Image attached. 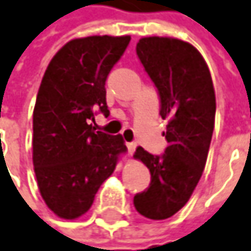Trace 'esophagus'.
<instances>
[{
    "mask_svg": "<svg viewBox=\"0 0 251 251\" xmlns=\"http://www.w3.org/2000/svg\"><path fill=\"white\" fill-rule=\"evenodd\" d=\"M135 147H137L135 143H127V148H128V152H130V154H132V152L135 151Z\"/></svg>",
    "mask_w": 251,
    "mask_h": 251,
    "instance_id": "obj_1",
    "label": "esophagus"
}]
</instances>
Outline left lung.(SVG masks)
<instances>
[{
	"label": "left lung",
	"mask_w": 251,
	"mask_h": 251,
	"mask_svg": "<svg viewBox=\"0 0 251 251\" xmlns=\"http://www.w3.org/2000/svg\"><path fill=\"white\" fill-rule=\"evenodd\" d=\"M137 56L159 97V116L169 119L168 147L154 155L137 147L134 157L150 169V186L134 196V206L148 219L162 220L181 209L202 176L215 127L216 99L202 55L188 42L143 38Z\"/></svg>",
	"instance_id": "8db88e82"
}]
</instances>
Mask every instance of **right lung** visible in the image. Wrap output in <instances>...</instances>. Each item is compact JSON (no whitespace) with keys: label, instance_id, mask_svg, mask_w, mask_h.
Returning a JSON list of instances; mask_svg holds the SVG:
<instances>
[{"label":"right lung","instance_id":"add662e5","mask_svg":"<svg viewBox=\"0 0 251 251\" xmlns=\"http://www.w3.org/2000/svg\"><path fill=\"white\" fill-rule=\"evenodd\" d=\"M130 36H87L65 45L50 60L33 108V167L48 207L76 219L126 152L121 135L96 131L94 116H108L106 80Z\"/></svg>","mask_w":251,"mask_h":251}]
</instances>
